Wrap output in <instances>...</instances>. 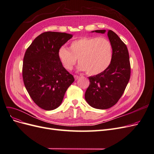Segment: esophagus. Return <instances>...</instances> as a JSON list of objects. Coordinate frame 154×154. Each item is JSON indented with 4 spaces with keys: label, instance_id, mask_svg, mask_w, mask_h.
<instances>
[{
    "label": "esophagus",
    "instance_id": "34e87169",
    "mask_svg": "<svg viewBox=\"0 0 154 154\" xmlns=\"http://www.w3.org/2000/svg\"><path fill=\"white\" fill-rule=\"evenodd\" d=\"M74 79H75V80H77L78 79H79V78H80V76H77V75H74Z\"/></svg>",
    "mask_w": 154,
    "mask_h": 154
}]
</instances>
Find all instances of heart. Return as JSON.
I'll return each mask as SVG.
<instances>
[{
	"mask_svg": "<svg viewBox=\"0 0 154 154\" xmlns=\"http://www.w3.org/2000/svg\"><path fill=\"white\" fill-rule=\"evenodd\" d=\"M58 56L63 67L71 71L78 58V69L94 76L103 72L112 60V48L104 37L85 36L72 41L68 48H60Z\"/></svg>",
	"mask_w": 154,
	"mask_h": 154,
	"instance_id": "b5f03b06",
	"label": "heart"
}]
</instances>
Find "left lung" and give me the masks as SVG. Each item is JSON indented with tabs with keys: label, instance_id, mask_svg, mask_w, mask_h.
Returning a JSON list of instances; mask_svg holds the SVG:
<instances>
[{
	"label": "left lung",
	"instance_id": "obj_1",
	"mask_svg": "<svg viewBox=\"0 0 154 154\" xmlns=\"http://www.w3.org/2000/svg\"><path fill=\"white\" fill-rule=\"evenodd\" d=\"M104 34L106 30L92 32ZM112 48V60L106 71L89 76L90 84L85 94L88 104L97 109H107L114 106L123 95L130 77L128 49L119 37L112 30L107 31Z\"/></svg>",
	"mask_w": 154,
	"mask_h": 154
}]
</instances>
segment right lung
Returning <instances> with one entry per match:
<instances>
[{"label":"right lung","mask_w":154,"mask_h":154,"mask_svg":"<svg viewBox=\"0 0 154 154\" xmlns=\"http://www.w3.org/2000/svg\"><path fill=\"white\" fill-rule=\"evenodd\" d=\"M72 37L60 32H45L32 41L24 57L22 77L31 99L40 108L52 110L61 105L74 81L60 62L58 49Z\"/></svg>","instance_id":"1"}]
</instances>
